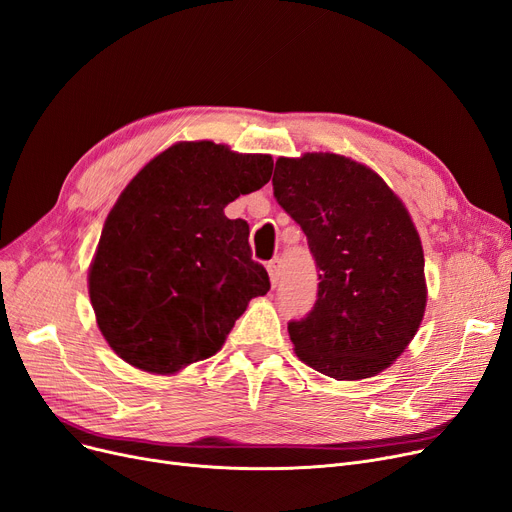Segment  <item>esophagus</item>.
I'll use <instances>...</instances> for the list:
<instances>
[{"label":"esophagus","instance_id":"esophagus-1","mask_svg":"<svg viewBox=\"0 0 512 512\" xmlns=\"http://www.w3.org/2000/svg\"><path fill=\"white\" fill-rule=\"evenodd\" d=\"M268 272H270V280H272V284L276 286L278 284V280H280V274H282V259H272L270 263H268Z\"/></svg>","mask_w":512,"mask_h":512}]
</instances>
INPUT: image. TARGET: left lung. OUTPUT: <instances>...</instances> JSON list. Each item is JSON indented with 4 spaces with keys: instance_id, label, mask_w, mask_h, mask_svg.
Masks as SVG:
<instances>
[{
    "instance_id": "obj_1",
    "label": "left lung",
    "mask_w": 512,
    "mask_h": 512,
    "mask_svg": "<svg viewBox=\"0 0 512 512\" xmlns=\"http://www.w3.org/2000/svg\"><path fill=\"white\" fill-rule=\"evenodd\" d=\"M274 196L307 236L314 309L288 322L301 362L337 381L389 368L425 316V255L412 217L379 173L332 152L280 157Z\"/></svg>"
}]
</instances>
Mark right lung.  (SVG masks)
<instances>
[{"label": "right lung", "mask_w": 512, "mask_h": 512, "mask_svg": "<svg viewBox=\"0 0 512 512\" xmlns=\"http://www.w3.org/2000/svg\"><path fill=\"white\" fill-rule=\"evenodd\" d=\"M272 169L270 154L177 142L127 184L87 274L98 328L121 360L150 374L207 360L270 291L249 224L224 209L268 184Z\"/></svg>", "instance_id": "obj_1"}]
</instances>
